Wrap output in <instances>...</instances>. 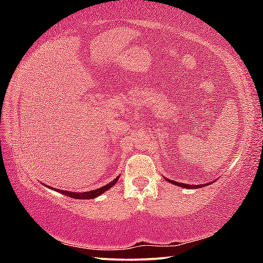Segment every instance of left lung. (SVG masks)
Segmentation results:
<instances>
[{"mask_svg":"<svg viewBox=\"0 0 263 263\" xmlns=\"http://www.w3.org/2000/svg\"><path fill=\"white\" fill-rule=\"evenodd\" d=\"M171 183H174V184H176V185H179V186H184V188H198V185H186V184H183V183H177V182H172L171 181Z\"/></svg>","mask_w":263,"mask_h":263,"instance_id":"left-lung-1","label":"left lung"}]
</instances>
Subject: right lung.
I'll return each mask as SVG.
<instances>
[{
    "label": "right lung",
    "instance_id": "obj_1",
    "mask_svg": "<svg viewBox=\"0 0 263 263\" xmlns=\"http://www.w3.org/2000/svg\"><path fill=\"white\" fill-rule=\"evenodd\" d=\"M119 177L117 179H115L112 182H110L109 184H106L104 186H102V188H99L96 190H91V191H86V193H69V191H65V190H59L62 195H66L68 196V197H72V198H77V199H91V198H95L97 196H100L101 194L105 193L106 190H109L111 186H112L116 182L118 181Z\"/></svg>",
    "mask_w": 263,
    "mask_h": 263
}]
</instances>
